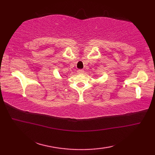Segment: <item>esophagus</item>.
Instances as JSON below:
<instances>
[{
    "mask_svg": "<svg viewBox=\"0 0 155 155\" xmlns=\"http://www.w3.org/2000/svg\"><path fill=\"white\" fill-rule=\"evenodd\" d=\"M84 72V70H83V69H79V70L77 71V72L78 74H81V73H83V72Z\"/></svg>",
    "mask_w": 155,
    "mask_h": 155,
    "instance_id": "esophagus-1",
    "label": "esophagus"
}]
</instances>
